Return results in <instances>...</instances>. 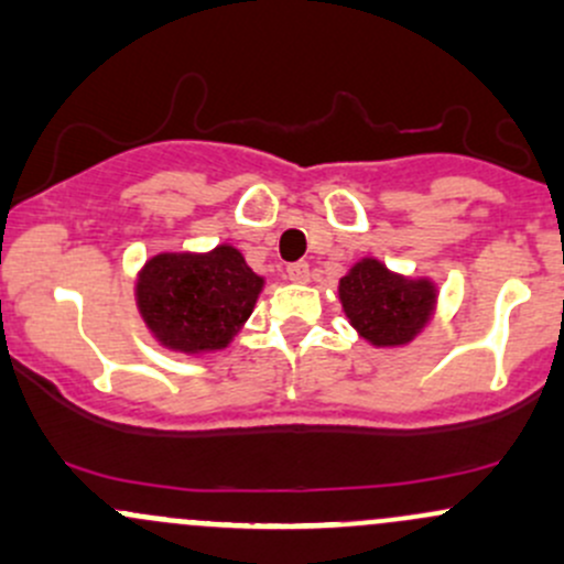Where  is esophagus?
Wrapping results in <instances>:
<instances>
[{
	"label": "esophagus",
	"instance_id": "34e87169",
	"mask_svg": "<svg viewBox=\"0 0 564 564\" xmlns=\"http://www.w3.org/2000/svg\"><path fill=\"white\" fill-rule=\"evenodd\" d=\"M286 275L292 283H307L311 281V268H307V262H294L289 264Z\"/></svg>",
	"mask_w": 564,
	"mask_h": 564
}]
</instances>
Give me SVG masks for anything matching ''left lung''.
I'll use <instances>...</instances> for the list:
<instances>
[{"instance_id": "obj_1", "label": "left lung", "mask_w": 564, "mask_h": 564, "mask_svg": "<svg viewBox=\"0 0 564 564\" xmlns=\"http://www.w3.org/2000/svg\"><path fill=\"white\" fill-rule=\"evenodd\" d=\"M345 318L372 348H404L436 315L438 286L429 275H404L377 257H361L339 278Z\"/></svg>"}]
</instances>
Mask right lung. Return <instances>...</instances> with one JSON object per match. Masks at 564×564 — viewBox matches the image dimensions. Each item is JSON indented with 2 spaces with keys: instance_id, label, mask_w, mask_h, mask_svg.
I'll use <instances>...</instances> for the list:
<instances>
[{
  "instance_id": "add662e5",
  "label": "right lung",
  "mask_w": 564,
  "mask_h": 564,
  "mask_svg": "<svg viewBox=\"0 0 564 564\" xmlns=\"http://www.w3.org/2000/svg\"><path fill=\"white\" fill-rule=\"evenodd\" d=\"M257 275L232 243L208 251L152 253L135 272V311L171 352L208 356L230 348L257 307Z\"/></svg>"
}]
</instances>
